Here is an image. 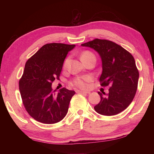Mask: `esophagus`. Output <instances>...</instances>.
<instances>
[{
  "label": "esophagus",
  "instance_id": "34e87169",
  "mask_svg": "<svg viewBox=\"0 0 154 154\" xmlns=\"http://www.w3.org/2000/svg\"><path fill=\"white\" fill-rule=\"evenodd\" d=\"M77 93H82V94H90V92H85V91H82V90H77L76 91Z\"/></svg>",
  "mask_w": 154,
  "mask_h": 154
}]
</instances>
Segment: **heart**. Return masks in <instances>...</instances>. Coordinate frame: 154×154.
<instances>
[{"instance_id":"1","label":"heart","mask_w":154,"mask_h":154,"mask_svg":"<svg viewBox=\"0 0 154 154\" xmlns=\"http://www.w3.org/2000/svg\"><path fill=\"white\" fill-rule=\"evenodd\" d=\"M91 58H95V55L92 52L90 51H85L81 55V59H82V62L84 63L85 62H86L88 60ZM68 61L69 59H66L64 62V67L65 68L66 66ZM91 80V78L88 76H84V77H78L75 78V79L72 81L71 83L75 86H77L82 89H87L88 88V82H90Z\"/></svg>"}]
</instances>
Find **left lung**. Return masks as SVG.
<instances>
[{
    "mask_svg": "<svg viewBox=\"0 0 154 154\" xmlns=\"http://www.w3.org/2000/svg\"><path fill=\"white\" fill-rule=\"evenodd\" d=\"M94 49L100 56L103 72L101 86L109 85V94H98L100 101L95 111L103 116H115L125 110L136 94L139 72L134 57L129 51L113 41L95 38L82 44Z\"/></svg>",
    "mask_w": 154,
    "mask_h": 154,
    "instance_id": "8db88e82",
    "label": "left lung"
}]
</instances>
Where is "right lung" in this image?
I'll return each mask as SVG.
<instances>
[{
	"instance_id": "add662e5",
	"label": "right lung",
	"mask_w": 154,
	"mask_h": 154,
	"mask_svg": "<svg viewBox=\"0 0 154 154\" xmlns=\"http://www.w3.org/2000/svg\"><path fill=\"white\" fill-rule=\"evenodd\" d=\"M75 47L48 43L26 62L19 88L26 110L35 120L52 124L66 116L75 92L63 88L56 93V90H52L51 84L55 79L60 80L64 59Z\"/></svg>"
}]
</instances>
